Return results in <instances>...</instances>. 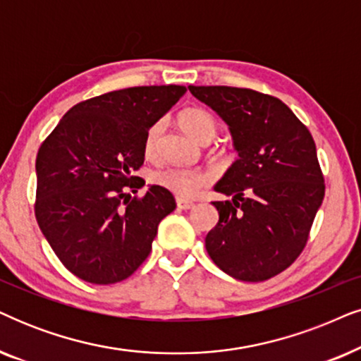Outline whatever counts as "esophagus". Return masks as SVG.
Wrapping results in <instances>:
<instances>
[{
	"label": "esophagus",
	"instance_id": "34e87169",
	"mask_svg": "<svg viewBox=\"0 0 361 361\" xmlns=\"http://www.w3.org/2000/svg\"><path fill=\"white\" fill-rule=\"evenodd\" d=\"M177 207L182 209V210H187V209H192L194 207V202L192 200H185V199H177Z\"/></svg>",
	"mask_w": 361,
	"mask_h": 361
}]
</instances>
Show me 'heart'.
Segmentation results:
<instances>
[{
    "label": "heart",
    "instance_id": "1",
    "mask_svg": "<svg viewBox=\"0 0 361 361\" xmlns=\"http://www.w3.org/2000/svg\"><path fill=\"white\" fill-rule=\"evenodd\" d=\"M179 124L190 137H194L199 142H209L217 133V119L209 111L202 107H189L179 114ZM164 133V121H156L149 126L146 134H144V154L147 159H154L159 152V140ZM209 174L200 169H185V167L167 166L162 169H157L152 174L154 184L171 190L172 194L179 197H192L207 185Z\"/></svg>",
    "mask_w": 361,
    "mask_h": 361
}]
</instances>
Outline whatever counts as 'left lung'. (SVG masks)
<instances>
[{"instance_id":"8db88e82","label":"left lung","mask_w":361,"mask_h":361,"mask_svg":"<svg viewBox=\"0 0 361 361\" xmlns=\"http://www.w3.org/2000/svg\"><path fill=\"white\" fill-rule=\"evenodd\" d=\"M226 121L238 159L215 190L219 222L205 237L214 264L233 279L262 282L305 249L325 180L310 130L277 97L254 89L189 86Z\"/></svg>"}]
</instances>
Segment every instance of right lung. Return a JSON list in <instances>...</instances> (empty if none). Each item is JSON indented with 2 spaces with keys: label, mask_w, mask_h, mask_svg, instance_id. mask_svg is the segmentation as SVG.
<instances>
[{
  "label": "right lung",
  "mask_w": 361,
  "mask_h": 361,
  "mask_svg": "<svg viewBox=\"0 0 361 361\" xmlns=\"http://www.w3.org/2000/svg\"><path fill=\"white\" fill-rule=\"evenodd\" d=\"M184 86H137L73 106L36 156L37 226L69 272L89 283L128 279L151 254L174 195L130 176L144 164V134L185 94Z\"/></svg>",
  "instance_id": "add662e5"
}]
</instances>
